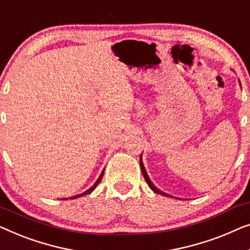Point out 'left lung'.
<instances>
[{"instance_id": "1", "label": "left lung", "mask_w": 250, "mask_h": 250, "mask_svg": "<svg viewBox=\"0 0 250 250\" xmlns=\"http://www.w3.org/2000/svg\"><path fill=\"white\" fill-rule=\"evenodd\" d=\"M140 168H142L143 175H144V178H145V180H146V182H147V185L149 186V188L152 189V190H153L154 192H156V194H160V195H163V196H167V197H171L170 195L165 194V192H163L162 190H160V189H157V188L155 187V186H154L153 182L150 181V179H149V177H148V174H147V172H146V170H145V167H144V164H143L142 157H140Z\"/></svg>"}]
</instances>
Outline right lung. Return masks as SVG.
I'll list each match as a JSON object with an SVG mask.
<instances>
[{
	"label": "right lung",
	"instance_id": "1",
	"mask_svg": "<svg viewBox=\"0 0 250 250\" xmlns=\"http://www.w3.org/2000/svg\"><path fill=\"white\" fill-rule=\"evenodd\" d=\"M103 174H104V170H103V171H102V173H101V175H100V177H98V179H97V180H96V182H95V184H94L93 186H91V187H90V188L88 189V190H86L85 192H83V194H80V195H76V196H73V197H71V199H75V198H78V197H82V196H85V195H88V194H90V192H91V191H93V190H94V189L97 187V185H98V184H100V182H101V180H102V178H103ZM65 199H69V198H65Z\"/></svg>",
	"mask_w": 250,
	"mask_h": 250
}]
</instances>
